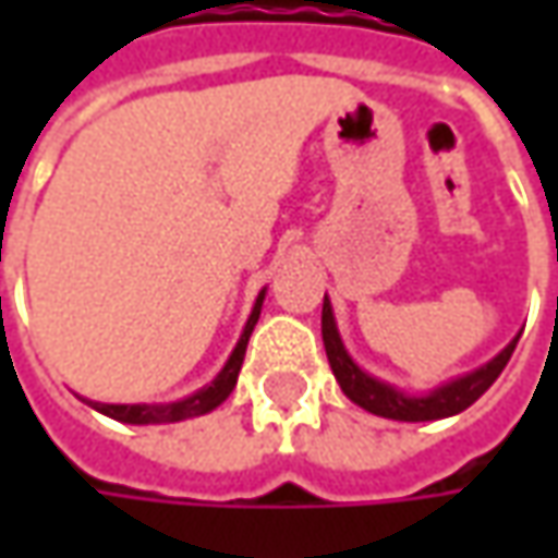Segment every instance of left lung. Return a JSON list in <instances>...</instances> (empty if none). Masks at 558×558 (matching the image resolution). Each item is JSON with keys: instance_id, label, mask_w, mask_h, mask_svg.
I'll list each match as a JSON object with an SVG mask.
<instances>
[{"instance_id": "8db88e82", "label": "left lung", "mask_w": 558, "mask_h": 558, "mask_svg": "<svg viewBox=\"0 0 558 558\" xmlns=\"http://www.w3.org/2000/svg\"><path fill=\"white\" fill-rule=\"evenodd\" d=\"M323 344H326V356H329V366H332L335 378L341 385V391L354 400L356 407L369 410L375 416L385 418H400V422H432V418H447L462 413L465 407H472L478 397L497 381V375L504 373L509 356L515 351L519 338L506 348L504 354H497L487 366L475 369V373L462 375L457 381L444 385L438 391H432L428 397H407L375 381L373 375H366L354 360L348 356L341 338H338V329H335L332 307H329V298L323 301Z\"/></svg>"}]
</instances>
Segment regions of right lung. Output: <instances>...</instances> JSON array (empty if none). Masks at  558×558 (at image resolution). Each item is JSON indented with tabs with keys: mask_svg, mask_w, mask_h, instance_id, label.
<instances>
[{
	"mask_svg": "<svg viewBox=\"0 0 558 558\" xmlns=\"http://www.w3.org/2000/svg\"><path fill=\"white\" fill-rule=\"evenodd\" d=\"M260 304H264V291H260V298H257V304H254V311H251V319H247L245 332L239 338V344H235V351L229 356V363L223 366V373L214 378V385H207L204 391L198 395L185 397L180 403H161V407H148V403H93L98 413H105V416L118 418V422H130V425H158V422H180V418H192V416H202V413H210L214 407H220L226 397L232 395V388H235V378H239V369H242V360H245V348H247V338L254 332V323H257V316H260Z\"/></svg>",
	"mask_w": 558,
	"mask_h": 558,
	"instance_id": "add662e5",
	"label": "right lung"
}]
</instances>
